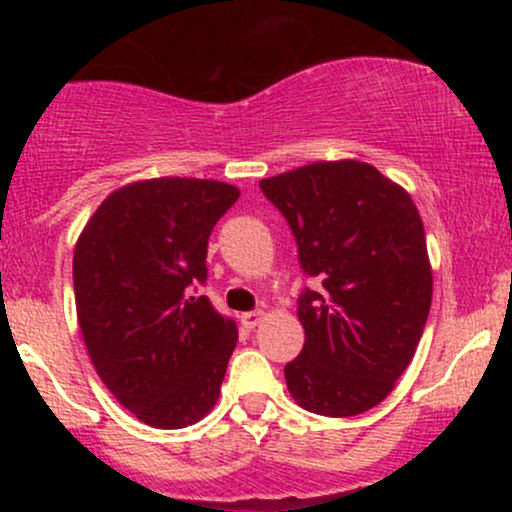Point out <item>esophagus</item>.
I'll use <instances>...</instances> for the list:
<instances>
[{"mask_svg":"<svg viewBox=\"0 0 512 512\" xmlns=\"http://www.w3.org/2000/svg\"><path fill=\"white\" fill-rule=\"evenodd\" d=\"M262 315H264L262 310H250V313H243V315H240V322H243V325L248 327V330H252V327L260 325Z\"/></svg>","mask_w":512,"mask_h":512,"instance_id":"obj_1","label":"esophagus"}]
</instances>
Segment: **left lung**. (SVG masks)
Listing matches in <instances>:
<instances>
[{"mask_svg":"<svg viewBox=\"0 0 512 512\" xmlns=\"http://www.w3.org/2000/svg\"><path fill=\"white\" fill-rule=\"evenodd\" d=\"M284 214L317 291L298 296L303 351L291 397L322 416H356L390 395L431 310L424 223L407 190L361 161H322L260 182Z\"/></svg>","mask_w":512,"mask_h":512,"instance_id":"obj_1","label":"left lung"}]
</instances>
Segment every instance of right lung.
I'll use <instances>...</instances> for the list:
<instances>
[{
    "mask_svg": "<svg viewBox=\"0 0 512 512\" xmlns=\"http://www.w3.org/2000/svg\"><path fill=\"white\" fill-rule=\"evenodd\" d=\"M240 190L219 180L156 178L110 195L74 250L79 327L98 375L154 428H185L219 399L236 322L192 289L207 245Z\"/></svg>",
    "mask_w": 512,
    "mask_h": 512,
    "instance_id": "add662e5",
    "label": "right lung"
}]
</instances>
